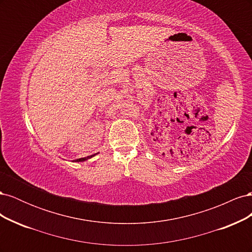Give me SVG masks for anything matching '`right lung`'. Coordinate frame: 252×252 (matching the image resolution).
I'll list each match as a JSON object with an SVG mask.
<instances>
[{"instance_id":"1","label":"right lung","mask_w":252,"mask_h":252,"mask_svg":"<svg viewBox=\"0 0 252 252\" xmlns=\"http://www.w3.org/2000/svg\"><path fill=\"white\" fill-rule=\"evenodd\" d=\"M96 154H94V155H93V156H89V157H86V158H77V159H74L73 162H84V161H87L88 158H93V157H94Z\"/></svg>"}]
</instances>
